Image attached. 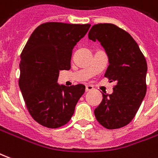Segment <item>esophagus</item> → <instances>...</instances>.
I'll use <instances>...</instances> for the list:
<instances>
[{"label":"esophagus","mask_w":158,"mask_h":158,"mask_svg":"<svg viewBox=\"0 0 158 158\" xmlns=\"http://www.w3.org/2000/svg\"><path fill=\"white\" fill-rule=\"evenodd\" d=\"M93 86L92 85H86L85 87V91L87 92V91H90V90H93Z\"/></svg>","instance_id":"obj_1"}]
</instances>
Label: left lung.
<instances>
[{"label": "left lung", "mask_w": 158, "mask_h": 158, "mask_svg": "<svg viewBox=\"0 0 158 158\" xmlns=\"http://www.w3.org/2000/svg\"><path fill=\"white\" fill-rule=\"evenodd\" d=\"M88 38L104 48L109 64L105 77L116 82L112 94H102L95 116L106 129L122 128L135 116L146 96V58L132 36L112 23L92 26Z\"/></svg>", "instance_id": "1"}]
</instances>
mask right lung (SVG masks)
<instances>
[{
	"mask_svg": "<svg viewBox=\"0 0 158 158\" xmlns=\"http://www.w3.org/2000/svg\"><path fill=\"white\" fill-rule=\"evenodd\" d=\"M90 24L51 22L37 27L20 56L19 88L30 115L40 124L56 129L71 119L85 90L80 84L57 83L59 73L70 69L73 50Z\"/></svg>",
	"mask_w": 158,
	"mask_h": 158,
	"instance_id": "1",
	"label": "right lung"
}]
</instances>
